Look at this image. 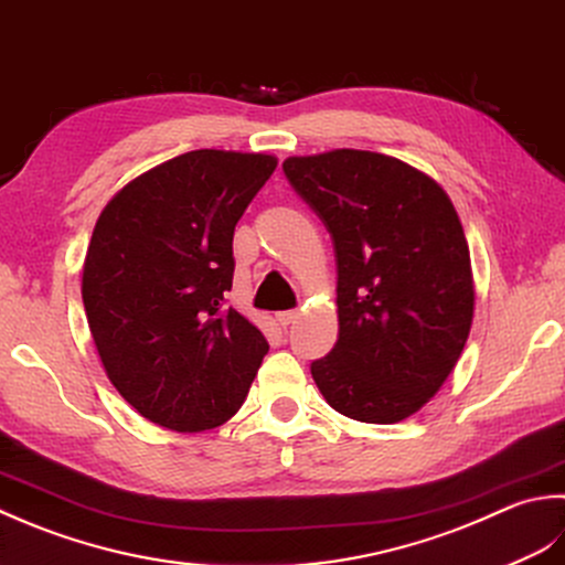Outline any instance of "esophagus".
<instances>
[{
    "label": "esophagus",
    "mask_w": 565,
    "mask_h": 565,
    "mask_svg": "<svg viewBox=\"0 0 565 565\" xmlns=\"http://www.w3.org/2000/svg\"><path fill=\"white\" fill-rule=\"evenodd\" d=\"M275 319H278L280 327L292 324V321L297 319V309H287V312H278V315H275Z\"/></svg>",
    "instance_id": "1"
}]
</instances>
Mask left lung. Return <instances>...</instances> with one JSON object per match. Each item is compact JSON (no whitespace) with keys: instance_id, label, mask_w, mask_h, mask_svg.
Returning a JSON list of instances; mask_svg holds the SVG:
<instances>
[{"instance_id":"obj_1","label":"left lung","mask_w":565,"mask_h":565,"mask_svg":"<svg viewBox=\"0 0 565 565\" xmlns=\"http://www.w3.org/2000/svg\"><path fill=\"white\" fill-rule=\"evenodd\" d=\"M282 170L337 253L339 341L312 363L329 405L365 424L412 417L439 393L476 309L468 241L454 202L402 160L337 148Z\"/></svg>"}]
</instances>
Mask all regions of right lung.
I'll list each match as a JSON object with an SVG mask.
<instances>
[{"instance_id": "add662e5", "label": "right lung", "mask_w": 565, "mask_h": 565, "mask_svg": "<svg viewBox=\"0 0 565 565\" xmlns=\"http://www.w3.org/2000/svg\"><path fill=\"white\" fill-rule=\"evenodd\" d=\"M278 158L200 148L141 172L102 210L83 302L111 385L148 422L194 434L244 405L268 341L224 305L234 228Z\"/></svg>"}]
</instances>
